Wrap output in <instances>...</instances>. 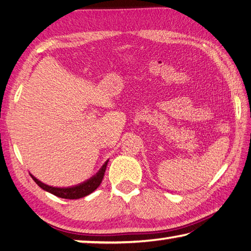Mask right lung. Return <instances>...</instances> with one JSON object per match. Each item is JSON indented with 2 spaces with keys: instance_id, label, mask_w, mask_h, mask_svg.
<instances>
[{
  "instance_id": "add662e5",
  "label": "right lung",
  "mask_w": 251,
  "mask_h": 251,
  "mask_svg": "<svg viewBox=\"0 0 251 251\" xmlns=\"http://www.w3.org/2000/svg\"><path fill=\"white\" fill-rule=\"evenodd\" d=\"M107 164H108V160L102 165V167L99 169V172L95 175V176L89 178L88 180L79 183L77 186H73L69 188H56V187L48 186V184L38 180V179L32 176L31 174L30 176L32 179H34V181L38 184V186H39L41 189H44L45 191H48L52 193V195H54L59 198H63V199H71V200L79 199V198H84L88 195H91L92 192L95 191L99 187V184H100L102 181L103 175H105Z\"/></svg>"
}]
</instances>
